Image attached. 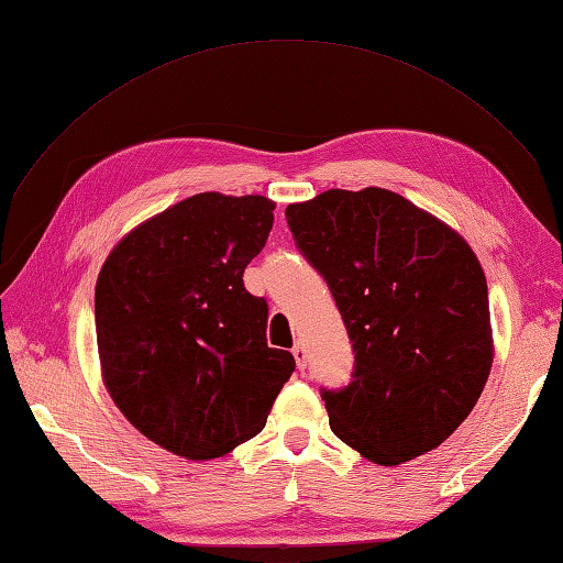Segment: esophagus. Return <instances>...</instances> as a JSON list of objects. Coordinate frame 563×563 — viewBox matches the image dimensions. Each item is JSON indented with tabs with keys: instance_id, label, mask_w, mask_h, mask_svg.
<instances>
[{
	"instance_id": "1",
	"label": "esophagus",
	"mask_w": 563,
	"mask_h": 563,
	"mask_svg": "<svg viewBox=\"0 0 563 563\" xmlns=\"http://www.w3.org/2000/svg\"><path fill=\"white\" fill-rule=\"evenodd\" d=\"M291 353H294L298 369H306V365H308V351H306V346H303V344H296V346L291 349Z\"/></svg>"
}]
</instances>
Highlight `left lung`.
<instances>
[{"label":"left lung","mask_w":563,"mask_h":563,"mask_svg":"<svg viewBox=\"0 0 563 563\" xmlns=\"http://www.w3.org/2000/svg\"><path fill=\"white\" fill-rule=\"evenodd\" d=\"M286 224L353 349L349 385L320 389L329 428L379 465L440 446L492 365L487 282L471 245L385 188L324 190L289 205Z\"/></svg>","instance_id":"8db88e82"}]
</instances>
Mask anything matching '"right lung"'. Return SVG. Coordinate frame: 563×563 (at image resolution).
<instances>
[{"instance_id":"1","label":"right lung","mask_w":563,"mask_h":563,"mask_svg":"<svg viewBox=\"0 0 563 563\" xmlns=\"http://www.w3.org/2000/svg\"><path fill=\"white\" fill-rule=\"evenodd\" d=\"M272 210L263 196H190L131 231L100 272L104 385L172 454L217 459L251 440L296 369L289 351L267 346V300L243 286Z\"/></svg>"}]
</instances>
